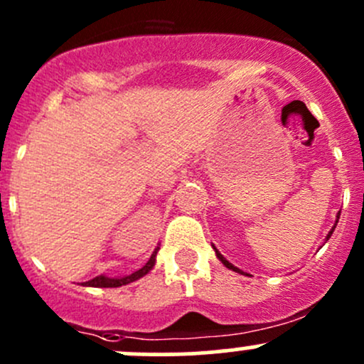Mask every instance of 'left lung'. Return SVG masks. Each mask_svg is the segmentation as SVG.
<instances>
[{
  "mask_svg": "<svg viewBox=\"0 0 364 364\" xmlns=\"http://www.w3.org/2000/svg\"><path fill=\"white\" fill-rule=\"evenodd\" d=\"M338 218H341V214H337V221H335V225H333V228H331V230L328 231V237H326V240H328V238L331 237V233H333L335 226H337V223H338ZM214 250H215V255H218V259H219V261H221V262H223V264H225V266L228 267V269H233V271H237V273H243V271H242V269H238V267H237V266H233V264H231V262H230V261H226V259H225V257H223V255H221V254H219V250H218V249H215V247H214Z\"/></svg>",
  "mask_w": 364,
  "mask_h": 364,
  "instance_id": "8db88e82",
  "label": "left lung"
}]
</instances>
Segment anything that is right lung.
I'll list each match as a JSON object with an SVG mask.
<instances>
[{"instance_id": "right-lung-1", "label": "right lung", "mask_w": 364, "mask_h": 364, "mask_svg": "<svg viewBox=\"0 0 364 364\" xmlns=\"http://www.w3.org/2000/svg\"><path fill=\"white\" fill-rule=\"evenodd\" d=\"M157 252H159V247L154 250V254L150 255L149 262H146L141 269L134 271L133 274H127V277H122V278H109V277H103L102 274V277H97V278L90 279V282H85L82 285L85 287H103V289H115V287H122V285H127V283H131V282H136V279L145 277L151 267L155 266V255H157Z\"/></svg>"}]
</instances>
